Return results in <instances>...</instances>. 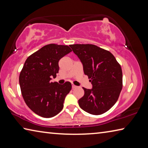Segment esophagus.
Here are the masks:
<instances>
[{
	"label": "esophagus",
	"mask_w": 148,
	"mask_h": 148,
	"mask_svg": "<svg viewBox=\"0 0 148 148\" xmlns=\"http://www.w3.org/2000/svg\"><path fill=\"white\" fill-rule=\"evenodd\" d=\"M72 89H75V88H76V87H77V86H74V85H73V84H72Z\"/></svg>",
	"instance_id": "1"
}]
</instances>
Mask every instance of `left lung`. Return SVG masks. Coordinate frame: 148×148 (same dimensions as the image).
I'll return each mask as SVG.
<instances>
[{
	"label": "left lung",
	"mask_w": 148,
	"mask_h": 148,
	"mask_svg": "<svg viewBox=\"0 0 148 148\" xmlns=\"http://www.w3.org/2000/svg\"><path fill=\"white\" fill-rule=\"evenodd\" d=\"M83 65L92 89L84 88L79 106L87 113L101 115L116 104L122 89L120 64L110 51L92 44L70 45Z\"/></svg>",
	"instance_id": "1"
}]
</instances>
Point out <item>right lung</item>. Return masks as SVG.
<instances>
[{
  "label": "right lung",
  "mask_w": 148,
  "mask_h": 148,
  "mask_svg": "<svg viewBox=\"0 0 148 148\" xmlns=\"http://www.w3.org/2000/svg\"><path fill=\"white\" fill-rule=\"evenodd\" d=\"M71 51L68 46L48 44L25 62L19 78L21 94L29 108L40 116L52 117L63 108L72 85L69 82L61 85L51 79L59 72V60Z\"/></svg>",
  "instance_id": "right-lung-1"
}]
</instances>
